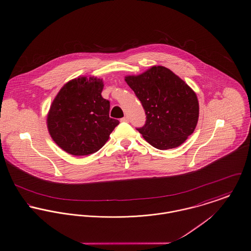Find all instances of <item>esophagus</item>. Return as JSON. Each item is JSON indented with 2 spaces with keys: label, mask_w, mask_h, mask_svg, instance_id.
I'll return each mask as SVG.
<instances>
[{
  "label": "esophagus",
  "mask_w": 251,
  "mask_h": 251,
  "mask_svg": "<svg viewBox=\"0 0 251 251\" xmlns=\"http://www.w3.org/2000/svg\"><path fill=\"white\" fill-rule=\"evenodd\" d=\"M121 122H125V123H128L129 122V118L127 117V116H126V117H124V118H122L121 119Z\"/></svg>",
  "instance_id": "obj_1"
}]
</instances>
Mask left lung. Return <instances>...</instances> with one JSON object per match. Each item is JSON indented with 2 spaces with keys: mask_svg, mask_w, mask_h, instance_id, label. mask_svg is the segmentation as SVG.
Returning a JSON list of instances; mask_svg holds the SVG:
<instances>
[{
  "mask_svg": "<svg viewBox=\"0 0 251 251\" xmlns=\"http://www.w3.org/2000/svg\"><path fill=\"white\" fill-rule=\"evenodd\" d=\"M145 112L146 123L137 130L158 150L174 149L190 136L199 120V100L180 77L163 66L126 77Z\"/></svg>",
  "mask_w": 251,
  "mask_h": 251,
  "instance_id": "8db88e82",
  "label": "left lung"
}]
</instances>
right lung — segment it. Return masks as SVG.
<instances>
[{"label":"right lung","mask_w":251,"mask_h":251,"mask_svg":"<svg viewBox=\"0 0 251 251\" xmlns=\"http://www.w3.org/2000/svg\"><path fill=\"white\" fill-rule=\"evenodd\" d=\"M101 79L78 77L66 83L48 114L52 140L72 155H88L100 150L119 121L109 117L110 102L101 97Z\"/></svg>","instance_id":"1"}]
</instances>
